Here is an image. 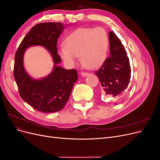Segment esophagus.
Wrapping results in <instances>:
<instances>
[{
  "mask_svg": "<svg viewBox=\"0 0 160 160\" xmlns=\"http://www.w3.org/2000/svg\"><path fill=\"white\" fill-rule=\"evenodd\" d=\"M89 73V72H81V75L82 77H87Z\"/></svg>",
  "mask_w": 160,
  "mask_h": 160,
  "instance_id": "1",
  "label": "esophagus"
}]
</instances>
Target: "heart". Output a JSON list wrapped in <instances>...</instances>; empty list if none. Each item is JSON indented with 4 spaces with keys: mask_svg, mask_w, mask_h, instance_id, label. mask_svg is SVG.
I'll return each mask as SVG.
<instances>
[{
    "mask_svg": "<svg viewBox=\"0 0 160 160\" xmlns=\"http://www.w3.org/2000/svg\"><path fill=\"white\" fill-rule=\"evenodd\" d=\"M109 38L101 27L77 28L66 38L65 45L59 49V54L69 67L76 65L80 55L84 65L91 69L99 67L107 57Z\"/></svg>",
    "mask_w": 160,
    "mask_h": 160,
    "instance_id": "obj_1",
    "label": "heart"
}]
</instances>
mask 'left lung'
I'll list each match as a JSON object with an SVG mask.
<instances>
[{
  "mask_svg": "<svg viewBox=\"0 0 160 160\" xmlns=\"http://www.w3.org/2000/svg\"><path fill=\"white\" fill-rule=\"evenodd\" d=\"M109 57L95 72L103 93L115 98L126 91L131 78V68L127 52L113 31L109 32Z\"/></svg>",
  "mask_w": 160,
  "mask_h": 160,
  "instance_id": "8db88e82",
  "label": "left lung"
}]
</instances>
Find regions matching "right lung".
<instances>
[{
    "label": "right lung",
    "mask_w": 160,
    "mask_h": 160,
    "mask_svg": "<svg viewBox=\"0 0 160 160\" xmlns=\"http://www.w3.org/2000/svg\"><path fill=\"white\" fill-rule=\"evenodd\" d=\"M64 28L61 22L37 24L23 38L15 54L14 77L19 94L25 102L41 112L54 113L63 109L78 79L76 70L58 65L61 59L57 53V40ZM37 45L45 47L50 52L54 63L51 73L38 80L27 73L23 62L26 49Z\"/></svg>",
    "instance_id": "1"
}]
</instances>
